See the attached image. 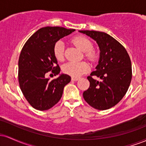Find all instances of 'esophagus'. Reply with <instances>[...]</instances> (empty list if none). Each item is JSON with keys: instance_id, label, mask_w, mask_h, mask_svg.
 Returning <instances> with one entry per match:
<instances>
[{"instance_id": "1", "label": "esophagus", "mask_w": 146, "mask_h": 146, "mask_svg": "<svg viewBox=\"0 0 146 146\" xmlns=\"http://www.w3.org/2000/svg\"><path fill=\"white\" fill-rule=\"evenodd\" d=\"M79 80H80V78H74V77H73V78H71L72 81H78Z\"/></svg>"}]
</instances>
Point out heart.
<instances>
[{
	"label": "heart",
	"instance_id": "b5f03b06",
	"mask_svg": "<svg viewBox=\"0 0 146 146\" xmlns=\"http://www.w3.org/2000/svg\"><path fill=\"white\" fill-rule=\"evenodd\" d=\"M72 42L82 52L86 59L91 62H95L98 56V52L93 49V42L89 39L84 36H75L72 39ZM64 53V44L63 42L58 40L53 46V54L58 61H62ZM89 69L88 64L85 62H69L63 65L62 71L66 74L74 78H78L85 73Z\"/></svg>",
	"mask_w": 146,
	"mask_h": 146
}]
</instances>
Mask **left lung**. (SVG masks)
<instances>
[{
  "label": "left lung",
  "mask_w": 146,
  "mask_h": 146,
  "mask_svg": "<svg viewBox=\"0 0 146 146\" xmlns=\"http://www.w3.org/2000/svg\"><path fill=\"white\" fill-rule=\"evenodd\" d=\"M79 31L96 41L100 50L96 71L87 77L90 86L83 93L84 99L95 109H109L121 101L131 82L130 56L123 45L107 33L88 30Z\"/></svg>",
  "instance_id": "obj_1"
}]
</instances>
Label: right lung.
Returning <instances> with one entry per match:
<instances>
[{
	"mask_svg": "<svg viewBox=\"0 0 146 146\" xmlns=\"http://www.w3.org/2000/svg\"><path fill=\"white\" fill-rule=\"evenodd\" d=\"M75 31L60 27L38 29L23 46L18 60L20 88L29 104L38 110H46L62 98L64 87L71 77L61 74L58 78H46L51 71L58 75L60 68L53 54V46L60 39Z\"/></svg>",
	"mask_w": 146,
	"mask_h": 146,
	"instance_id": "right-lung-1",
	"label": "right lung"
}]
</instances>
